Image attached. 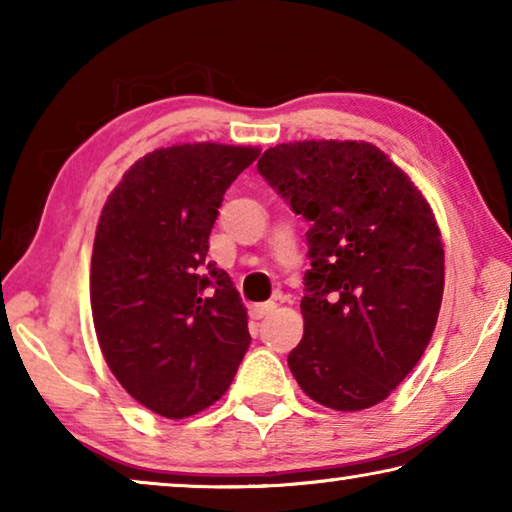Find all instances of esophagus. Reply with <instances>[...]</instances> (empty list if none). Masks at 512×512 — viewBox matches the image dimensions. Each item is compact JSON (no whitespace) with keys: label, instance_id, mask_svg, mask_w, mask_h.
Here are the masks:
<instances>
[{"label":"esophagus","instance_id":"esophagus-1","mask_svg":"<svg viewBox=\"0 0 512 512\" xmlns=\"http://www.w3.org/2000/svg\"><path fill=\"white\" fill-rule=\"evenodd\" d=\"M273 309H275V302H262V305H253L250 307V318L262 320L268 314H273Z\"/></svg>","mask_w":512,"mask_h":512}]
</instances>
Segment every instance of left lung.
Returning a JSON list of instances; mask_svg holds the SVG:
<instances>
[{"label":"left lung","mask_w":512,"mask_h":512,"mask_svg":"<svg viewBox=\"0 0 512 512\" xmlns=\"http://www.w3.org/2000/svg\"><path fill=\"white\" fill-rule=\"evenodd\" d=\"M257 171L309 223L293 377L327 409H370L415 368L436 327L445 253L431 207L368 142L277 144Z\"/></svg>","instance_id":"8db88e82"}]
</instances>
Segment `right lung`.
Segmentation results:
<instances>
[{"mask_svg":"<svg viewBox=\"0 0 512 512\" xmlns=\"http://www.w3.org/2000/svg\"><path fill=\"white\" fill-rule=\"evenodd\" d=\"M257 158L250 146H167L137 160L103 205L94 329L119 384L164 418L219 400L250 345L244 302L207 250L225 189Z\"/></svg>","mask_w":512,"mask_h":512,"instance_id":"right-lung-1","label":"right lung"}]
</instances>
